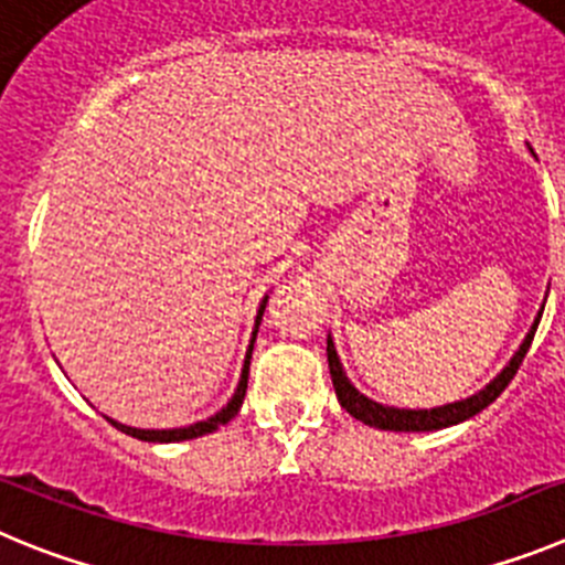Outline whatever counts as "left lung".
Instances as JSON below:
<instances>
[{
    "instance_id": "1",
    "label": "left lung",
    "mask_w": 565,
    "mask_h": 565,
    "mask_svg": "<svg viewBox=\"0 0 565 565\" xmlns=\"http://www.w3.org/2000/svg\"><path fill=\"white\" fill-rule=\"evenodd\" d=\"M532 151V149H530ZM546 303V301H543ZM543 307L537 309V318L532 320L530 332L523 338V343L518 345V352L512 354L510 363L504 369L498 371L495 377L484 385L481 391H476L467 399H456V403L447 405H436V408H394V405H383L377 399H371V396L360 394L358 388L352 385V380L345 377V369L340 363V354L334 349L332 334L327 338V360H329V374H332V385L334 394H338L340 408H345L354 419H360L369 428H380V430H399V434H425V430H441L450 428V425H459V422H467L470 416L481 414L490 403H495L498 394L510 385V380L515 377L518 365L523 363L526 352H530V343L535 338V329L541 323Z\"/></svg>"
}]
</instances>
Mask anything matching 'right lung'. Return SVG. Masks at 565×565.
<instances>
[{
  "instance_id": "right-lung-1",
  "label": "right lung",
  "mask_w": 565,
  "mask_h": 565,
  "mask_svg": "<svg viewBox=\"0 0 565 565\" xmlns=\"http://www.w3.org/2000/svg\"><path fill=\"white\" fill-rule=\"evenodd\" d=\"M267 298L270 295H264L262 303H258V312H256V327H253V338H250V345H247V354H245V365H242V377H238V385L236 391H233V396L227 399V405L222 411H216L213 416H207V419L202 422H194V425H188V428H169V430H143V428H131V425H120V422H115L111 416H106V419L115 425L118 430H124V434L135 436V439H143V441H162V445H169V441H185V439H196V436H205V434H213V430H220L222 425H227V422L233 419V416L238 414V408H242V403H245V394H247V371H250V358H253V343H256V332H258V323H262V315H264V307H267Z\"/></svg>"
}]
</instances>
